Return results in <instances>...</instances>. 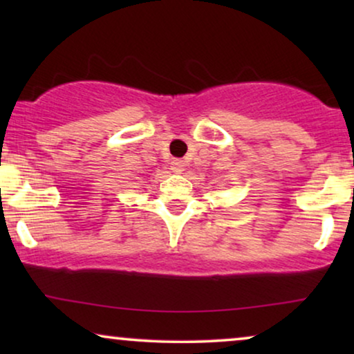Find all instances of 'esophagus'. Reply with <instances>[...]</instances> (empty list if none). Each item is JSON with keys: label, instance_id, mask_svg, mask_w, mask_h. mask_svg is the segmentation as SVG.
I'll return each instance as SVG.
<instances>
[{"label": "esophagus", "instance_id": "esophagus-1", "mask_svg": "<svg viewBox=\"0 0 354 354\" xmlns=\"http://www.w3.org/2000/svg\"><path fill=\"white\" fill-rule=\"evenodd\" d=\"M171 169L176 174H182L183 171H185V162H183L182 159H174V161L171 162Z\"/></svg>", "mask_w": 354, "mask_h": 354}]
</instances>
